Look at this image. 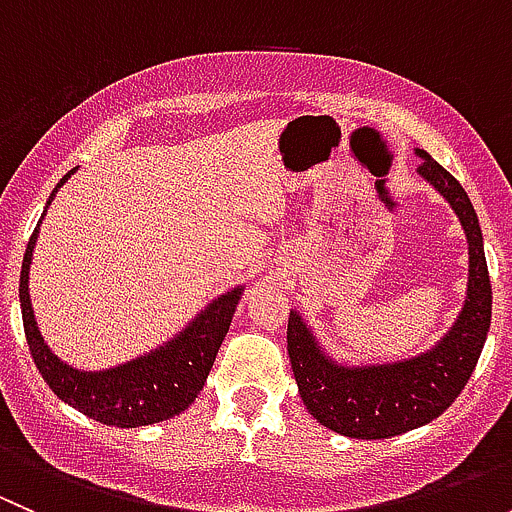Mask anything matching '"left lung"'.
<instances>
[{"label":"left lung","mask_w":512,"mask_h":512,"mask_svg":"<svg viewBox=\"0 0 512 512\" xmlns=\"http://www.w3.org/2000/svg\"><path fill=\"white\" fill-rule=\"evenodd\" d=\"M416 156L423 160L418 175L451 205L468 240L466 299L448 332L404 359L339 361L297 309L289 312L287 352L299 396L322 426L349 438H391L441 416L471 379L490 329L493 292L471 198L423 148Z\"/></svg>","instance_id":"left-lung-1"}]
</instances>
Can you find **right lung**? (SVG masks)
<instances>
[{"label": "right lung", "instance_id": "1", "mask_svg": "<svg viewBox=\"0 0 512 512\" xmlns=\"http://www.w3.org/2000/svg\"><path fill=\"white\" fill-rule=\"evenodd\" d=\"M76 170L79 168L69 170L56 183L49 200H46V208ZM44 215H41V220H44ZM41 220L36 223L32 240L24 252L22 275H19L24 334H27L29 352H32L41 379L49 384V389L64 404L98 423H106V426H151V423L168 421V418L183 414L198 399L205 381H208L213 361L218 356L227 329H230L245 285H237L218 294L178 334H173L168 342L158 344L151 352L123 361L118 366H108V369H76V366L61 361L44 342L39 327H36L32 299H29V270H32Z\"/></svg>", "mask_w": 512, "mask_h": 512}]
</instances>
